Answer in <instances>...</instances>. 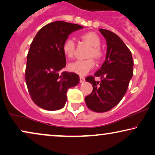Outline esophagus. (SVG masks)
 Here are the masks:
<instances>
[{
    "instance_id": "1",
    "label": "esophagus",
    "mask_w": 155,
    "mask_h": 155,
    "mask_svg": "<svg viewBox=\"0 0 155 155\" xmlns=\"http://www.w3.org/2000/svg\"><path fill=\"white\" fill-rule=\"evenodd\" d=\"M79 78H80V83H81V84H82V83H84L85 81V78L84 77H82V76H80Z\"/></svg>"
}]
</instances>
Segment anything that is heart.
<instances>
[{
    "mask_svg": "<svg viewBox=\"0 0 155 155\" xmlns=\"http://www.w3.org/2000/svg\"><path fill=\"white\" fill-rule=\"evenodd\" d=\"M84 41L92 46V48L88 54V58H93L95 60H101L103 53L100 46L101 45V40L100 36L95 32L88 31L81 34V36ZM62 52L67 58L71 59L75 55L76 46L75 43L71 38H67L62 44ZM95 63L93 59H87L84 60H77L69 64V69L72 72L77 73L79 75H85L93 68Z\"/></svg>",
    "mask_w": 155,
    "mask_h": 155,
    "instance_id": "b5f03b06",
    "label": "heart"
}]
</instances>
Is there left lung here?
<instances>
[{
	"mask_svg": "<svg viewBox=\"0 0 155 155\" xmlns=\"http://www.w3.org/2000/svg\"><path fill=\"white\" fill-rule=\"evenodd\" d=\"M99 30L107 45L105 60L94 74L101 81L97 82L93 76L86 78L93 89L85 97V101L93 112H105L116 106L126 94L133 77L134 60L130 50L120 37L109 30Z\"/></svg>",
	"mask_w": 155,
	"mask_h": 155,
	"instance_id": "left-lung-1",
	"label": "left lung"
}]
</instances>
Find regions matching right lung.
I'll return each mask as SVG.
<instances>
[{
    "mask_svg": "<svg viewBox=\"0 0 155 155\" xmlns=\"http://www.w3.org/2000/svg\"><path fill=\"white\" fill-rule=\"evenodd\" d=\"M82 28L76 24L53 21L41 28L31 43L25 70L26 84L34 103L45 110L64 107L67 90L79 82L77 74H60V71L66 66L63 43L69 34Z\"/></svg>",
    "mask_w": 155,
    "mask_h": 155,
    "instance_id": "add662e5",
    "label": "right lung"
}]
</instances>
